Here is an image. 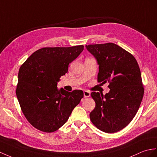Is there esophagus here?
I'll return each instance as SVG.
<instances>
[{
  "label": "esophagus",
  "mask_w": 157,
  "mask_h": 157,
  "mask_svg": "<svg viewBox=\"0 0 157 157\" xmlns=\"http://www.w3.org/2000/svg\"><path fill=\"white\" fill-rule=\"evenodd\" d=\"M84 97H85V98L86 97H89L90 96V93L89 91L88 90H84Z\"/></svg>",
  "instance_id": "34e87169"
}]
</instances>
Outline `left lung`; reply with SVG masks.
Returning <instances> with one entry per match:
<instances>
[{
  "label": "left lung",
  "instance_id": "obj_1",
  "mask_svg": "<svg viewBox=\"0 0 157 157\" xmlns=\"http://www.w3.org/2000/svg\"><path fill=\"white\" fill-rule=\"evenodd\" d=\"M99 65L97 81L109 82V93L93 92L96 106L90 113L93 124L101 131L114 133L131 123L144 94L140 71L135 57L117 44L109 43L86 45Z\"/></svg>",
  "mask_w": 157,
  "mask_h": 157
}]
</instances>
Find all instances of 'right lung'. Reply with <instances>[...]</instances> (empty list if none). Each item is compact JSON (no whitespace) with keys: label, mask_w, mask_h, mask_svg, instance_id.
Listing matches in <instances>:
<instances>
[{"label":"right lung","mask_w":157,"mask_h":157,"mask_svg":"<svg viewBox=\"0 0 157 157\" xmlns=\"http://www.w3.org/2000/svg\"><path fill=\"white\" fill-rule=\"evenodd\" d=\"M83 49V45L42 48L19 68L17 97L25 117L35 128L44 132L57 131L83 98L81 90L68 92L57 87L68 64Z\"/></svg>","instance_id":"add662e5"}]
</instances>
